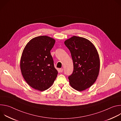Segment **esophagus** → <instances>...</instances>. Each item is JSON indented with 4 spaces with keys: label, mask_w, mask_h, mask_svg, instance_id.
Returning <instances> with one entry per match:
<instances>
[{
    "label": "esophagus",
    "mask_w": 121,
    "mask_h": 121,
    "mask_svg": "<svg viewBox=\"0 0 121 121\" xmlns=\"http://www.w3.org/2000/svg\"><path fill=\"white\" fill-rule=\"evenodd\" d=\"M59 70H60V72H62L63 71V68H60Z\"/></svg>",
    "instance_id": "obj_1"
}]
</instances>
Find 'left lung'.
Returning <instances> with one entry per match:
<instances>
[{"label": "left lung", "instance_id": "1", "mask_svg": "<svg viewBox=\"0 0 121 121\" xmlns=\"http://www.w3.org/2000/svg\"><path fill=\"white\" fill-rule=\"evenodd\" d=\"M64 43L70 52L73 62L74 70L68 77L70 86L79 91L89 88L97 79L100 68L95 46L89 40L76 36Z\"/></svg>", "mask_w": 121, "mask_h": 121}]
</instances>
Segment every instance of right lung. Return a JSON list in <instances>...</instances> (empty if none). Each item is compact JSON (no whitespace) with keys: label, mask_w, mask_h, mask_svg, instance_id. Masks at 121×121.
<instances>
[{"label":"right lung","mask_w":121,"mask_h":121,"mask_svg":"<svg viewBox=\"0 0 121 121\" xmlns=\"http://www.w3.org/2000/svg\"><path fill=\"white\" fill-rule=\"evenodd\" d=\"M55 42L47 36H37L31 39L23 50L20 62L22 74L34 89L47 90L57 77L58 72L50 53Z\"/></svg>","instance_id":"1"}]
</instances>
